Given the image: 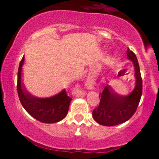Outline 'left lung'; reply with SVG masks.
<instances>
[{"label":"left lung","mask_w":159,"mask_h":159,"mask_svg":"<svg viewBox=\"0 0 159 159\" xmlns=\"http://www.w3.org/2000/svg\"><path fill=\"white\" fill-rule=\"evenodd\" d=\"M127 57L134 66L135 87L129 96H123L116 94L109 85L105 86L99 94V105L93 111V119L100 125L112 126L125 123L134 115L140 102L143 87L140 66L136 55L129 48Z\"/></svg>","instance_id":"8db88e82"}]
</instances>
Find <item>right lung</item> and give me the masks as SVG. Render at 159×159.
<instances>
[{
	"mask_svg": "<svg viewBox=\"0 0 159 159\" xmlns=\"http://www.w3.org/2000/svg\"><path fill=\"white\" fill-rule=\"evenodd\" d=\"M25 57L19 63L18 71L17 90L20 102L29 114L36 120L45 123H54L61 121L66 116L69 104L72 101L65 90L50 98H40L33 96L21 84V68Z\"/></svg>",
	"mask_w": 159,
	"mask_h": 159,
	"instance_id": "right-lung-1",
	"label": "right lung"
}]
</instances>
